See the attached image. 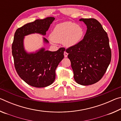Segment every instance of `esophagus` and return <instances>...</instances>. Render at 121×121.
<instances>
[{
  "label": "esophagus",
  "mask_w": 121,
  "mask_h": 121,
  "mask_svg": "<svg viewBox=\"0 0 121 121\" xmlns=\"http://www.w3.org/2000/svg\"><path fill=\"white\" fill-rule=\"evenodd\" d=\"M68 53L65 52H65H64V56H65V58H67V57L68 56Z\"/></svg>",
  "instance_id": "1"
}]
</instances>
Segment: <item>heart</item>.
Segmentation results:
<instances>
[{
	"label": "heart",
	"mask_w": 121,
	"mask_h": 121,
	"mask_svg": "<svg viewBox=\"0 0 121 121\" xmlns=\"http://www.w3.org/2000/svg\"><path fill=\"white\" fill-rule=\"evenodd\" d=\"M82 27L73 22H65L58 24L50 35L51 39L56 43H63L67 47L76 45L82 38Z\"/></svg>",
	"instance_id": "heart-1"
}]
</instances>
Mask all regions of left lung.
Masks as SVG:
<instances>
[{"instance_id": "8db88e82", "label": "left lung", "mask_w": 121, "mask_h": 121, "mask_svg": "<svg viewBox=\"0 0 121 121\" xmlns=\"http://www.w3.org/2000/svg\"><path fill=\"white\" fill-rule=\"evenodd\" d=\"M87 26L83 39L65 50L71 62L75 81L89 85L102 78L112 58L109 38L101 24L96 19H81Z\"/></svg>"}]
</instances>
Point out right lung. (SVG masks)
I'll list each match as a JSON object with an SVG mask.
<instances>
[{"mask_svg": "<svg viewBox=\"0 0 121 121\" xmlns=\"http://www.w3.org/2000/svg\"><path fill=\"white\" fill-rule=\"evenodd\" d=\"M54 19L48 17L36 20L18 28L14 34L12 49L15 68L21 78L32 86L44 87L54 82L56 69L64 58L65 48L51 52L42 48L36 53H28L24 48V37L34 33L45 35ZM43 39L45 43H48L46 38Z\"/></svg>", "mask_w": 121, "mask_h": 121, "instance_id": "1", "label": "right lung"}]
</instances>
